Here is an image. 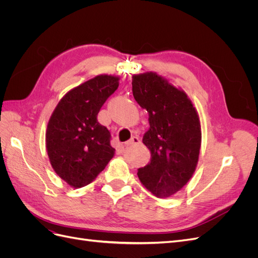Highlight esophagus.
Instances as JSON below:
<instances>
[{"mask_svg":"<svg viewBox=\"0 0 258 258\" xmlns=\"http://www.w3.org/2000/svg\"><path fill=\"white\" fill-rule=\"evenodd\" d=\"M142 140L140 139L139 137H132L129 141H127L126 143H124V145L126 146H132V145H137V144H141Z\"/></svg>","mask_w":258,"mask_h":258,"instance_id":"obj_1","label":"esophagus"}]
</instances>
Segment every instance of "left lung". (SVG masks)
<instances>
[{"instance_id":"1","label":"left lung","mask_w":258,"mask_h":258,"mask_svg":"<svg viewBox=\"0 0 258 258\" xmlns=\"http://www.w3.org/2000/svg\"><path fill=\"white\" fill-rule=\"evenodd\" d=\"M132 92L148 112L151 126L143 143L152 159L138 170V176L154 196L167 198L186 185L196 169L201 145L199 117L184 91L155 73L134 76Z\"/></svg>"}]
</instances>
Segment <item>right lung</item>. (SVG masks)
<instances>
[{
  "label": "right lung",
  "mask_w": 258,
  "mask_h": 258,
  "mask_svg": "<svg viewBox=\"0 0 258 258\" xmlns=\"http://www.w3.org/2000/svg\"><path fill=\"white\" fill-rule=\"evenodd\" d=\"M118 77L99 75L60 100L46 130V148L56 173L73 187L91 183L115 155L111 134L98 113L118 87Z\"/></svg>",
  "instance_id": "1"
}]
</instances>
